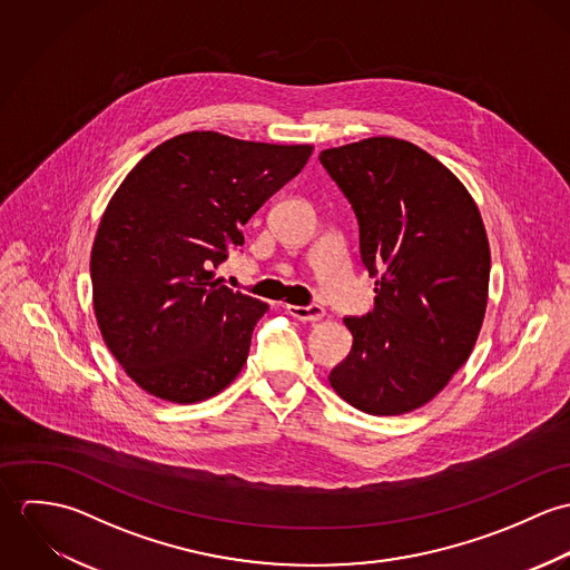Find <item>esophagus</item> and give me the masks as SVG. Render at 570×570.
Returning a JSON list of instances; mask_svg holds the SVG:
<instances>
[{
	"label": "esophagus",
	"mask_w": 570,
	"mask_h": 570,
	"mask_svg": "<svg viewBox=\"0 0 570 570\" xmlns=\"http://www.w3.org/2000/svg\"><path fill=\"white\" fill-rule=\"evenodd\" d=\"M289 316H294L296 321L303 323H318L325 318V309L321 305H307V307H298V305H287L285 307Z\"/></svg>",
	"instance_id": "34e87169"
}]
</instances>
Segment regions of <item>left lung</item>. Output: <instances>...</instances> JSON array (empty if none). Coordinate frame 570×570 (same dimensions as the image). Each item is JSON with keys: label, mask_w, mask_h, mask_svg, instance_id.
I'll list each match as a JSON object with an SVG mask.
<instances>
[{"label": "left lung", "mask_w": 570, "mask_h": 570, "mask_svg": "<svg viewBox=\"0 0 570 570\" xmlns=\"http://www.w3.org/2000/svg\"><path fill=\"white\" fill-rule=\"evenodd\" d=\"M351 202L375 307L344 318L353 346L328 375L351 406L404 414L425 406L468 362L488 309V233L463 181L416 145L377 136L325 149Z\"/></svg>", "instance_id": "1"}]
</instances>
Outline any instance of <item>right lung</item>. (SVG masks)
<instances>
[{
    "instance_id": "right-lung-1",
    "label": "right lung",
    "mask_w": 570,
    "mask_h": 570,
    "mask_svg": "<svg viewBox=\"0 0 570 570\" xmlns=\"http://www.w3.org/2000/svg\"><path fill=\"white\" fill-rule=\"evenodd\" d=\"M312 151L188 131L122 179L91 245V298L107 348L142 391L195 404L242 373L267 305L222 285L215 267Z\"/></svg>"
}]
</instances>
